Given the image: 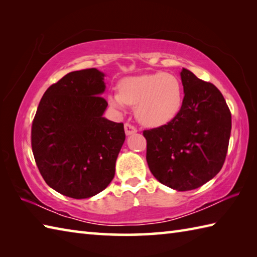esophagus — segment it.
Wrapping results in <instances>:
<instances>
[{
	"label": "esophagus",
	"mask_w": 257,
	"mask_h": 257,
	"mask_svg": "<svg viewBox=\"0 0 257 257\" xmlns=\"http://www.w3.org/2000/svg\"><path fill=\"white\" fill-rule=\"evenodd\" d=\"M124 133L127 136H130V135H134L137 133V129H136L133 124L124 123Z\"/></svg>",
	"instance_id": "34e87169"
}]
</instances>
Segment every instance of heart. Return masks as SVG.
I'll return each mask as SVG.
<instances>
[{"label":"heart","instance_id":"heart-1","mask_svg":"<svg viewBox=\"0 0 257 257\" xmlns=\"http://www.w3.org/2000/svg\"><path fill=\"white\" fill-rule=\"evenodd\" d=\"M182 86L174 75L156 73L125 77L119 91L108 95L112 108L122 111L136 106V117L148 127H161L177 117L182 106Z\"/></svg>","mask_w":257,"mask_h":257}]
</instances>
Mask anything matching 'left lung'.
I'll list each match as a JSON object with an SVG mask.
<instances>
[{"instance_id":"left-lung-1","label":"left lung","mask_w":257,"mask_h":257,"mask_svg":"<svg viewBox=\"0 0 257 257\" xmlns=\"http://www.w3.org/2000/svg\"><path fill=\"white\" fill-rule=\"evenodd\" d=\"M183 101L177 117L145 130L147 162L160 183L177 191L201 187L214 178L225 161L232 120L216 87L189 69L180 73Z\"/></svg>"}]
</instances>
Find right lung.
<instances>
[{
    "label": "right lung",
    "instance_id": "obj_1",
    "mask_svg": "<svg viewBox=\"0 0 257 257\" xmlns=\"http://www.w3.org/2000/svg\"><path fill=\"white\" fill-rule=\"evenodd\" d=\"M105 74L96 68L65 75L43 95L32 124V150L43 179L58 193L88 199L114 177L123 123L102 116Z\"/></svg>",
    "mask_w": 257,
    "mask_h": 257
}]
</instances>
